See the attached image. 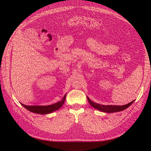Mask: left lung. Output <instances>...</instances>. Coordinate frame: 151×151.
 <instances>
[{
	"instance_id": "left-lung-1",
	"label": "left lung",
	"mask_w": 151,
	"mask_h": 151,
	"mask_svg": "<svg viewBox=\"0 0 151 151\" xmlns=\"http://www.w3.org/2000/svg\"><path fill=\"white\" fill-rule=\"evenodd\" d=\"M88 99L91 106H92L93 108L98 109L103 112L106 113H114V112H118V111H121L124 110V109H127L128 107H129L130 105L133 103L134 101H132L129 103H128L125 105H122V106H117V105H102L100 104H98L93 102L88 97Z\"/></svg>"
}]
</instances>
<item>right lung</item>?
Masks as SVG:
<instances>
[{
	"instance_id": "add662e5",
	"label": "right lung",
	"mask_w": 151,
	"mask_h": 151,
	"mask_svg": "<svg viewBox=\"0 0 151 151\" xmlns=\"http://www.w3.org/2000/svg\"><path fill=\"white\" fill-rule=\"evenodd\" d=\"M65 98L66 94H65V96H63V98L60 101H58V103L51 105H48V106H27V105H24L22 103L21 105L22 106H24L26 109H28V110L31 112L44 115V114L52 113L53 111L57 110L58 109L60 108L63 105V103H64Z\"/></svg>"
}]
</instances>
